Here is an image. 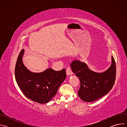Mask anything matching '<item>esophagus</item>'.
<instances>
[{"label":"esophagus","instance_id":"34e87169","mask_svg":"<svg viewBox=\"0 0 127 127\" xmlns=\"http://www.w3.org/2000/svg\"><path fill=\"white\" fill-rule=\"evenodd\" d=\"M66 74L68 76H71L72 75V71L70 69V68L69 67H68L67 68V69H66Z\"/></svg>","mask_w":127,"mask_h":127}]
</instances>
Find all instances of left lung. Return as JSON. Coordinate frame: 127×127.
<instances>
[{
  "label": "left lung",
  "mask_w": 127,
  "mask_h": 127,
  "mask_svg": "<svg viewBox=\"0 0 127 127\" xmlns=\"http://www.w3.org/2000/svg\"><path fill=\"white\" fill-rule=\"evenodd\" d=\"M70 67L80 81L78 95L85 102H93L99 99L109 92L115 84L116 67L113 56L110 67L100 73L91 70L85 63L79 60L72 61Z\"/></svg>",
  "instance_id": "8db88e82"
}]
</instances>
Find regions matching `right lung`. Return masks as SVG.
Returning a JSON list of instances; mask_svg holds the SVG:
<instances>
[{"label": "right lung", "instance_id": "obj_1", "mask_svg": "<svg viewBox=\"0 0 127 127\" xmlns=\"http://www.w3.org/2000/svg\"><path fill=\"white\" fill-rule=\"evenodd\" d=\"M25 50L21 51L15 68V77L18 86L31 100L40 103H46L55 96L66 78L65 69L59 71L48 68L36 73L30 71L24 65L23 58Z\"/></svg>", "mask_w": 127, "mask_h": 127}]
</instances>
